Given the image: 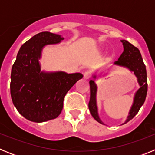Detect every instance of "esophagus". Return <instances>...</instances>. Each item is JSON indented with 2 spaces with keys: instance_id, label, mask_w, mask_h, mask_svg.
Masks as SVG:
<instances>
[{
  "instance_id": "1",
  "label": "esophagus",
  "mask_w": 155,
  "mask_h": 155,
  "mask_svg": "<svg viewBox=\"0 0 155 155\" xmlns=\"http://www.w3.org/2000/svg\"><path fill=\"white\" fill-rule=\"evenodd\" d=\"M91 74L89 71H86V72H84V79H89L90 78H91Z\"/></svg>"
}]
</instances>
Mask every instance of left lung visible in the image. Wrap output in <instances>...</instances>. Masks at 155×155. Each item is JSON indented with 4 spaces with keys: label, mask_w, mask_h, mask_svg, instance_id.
I'll use <instances>...</instances> for the list:
<instances>
[{
    "label": "left lung",
    "mask_w": 155,
    "mask_h": 155,
    "mask_svg": "<svg viewBox=\"0 0 155 155\" xmlns=\"http://www.w3.org/2000/svg\"><path fill=\"white\" fill-rule=\"evenodd\" d=\"M121 42L124 45V50L121 56L119 57L118 61H115L114 64L116 65L125 67L130 70L131 71H134V74L137 78L139 84L140 85V87L135 94L132 107L130 110L127 120L124 124H125L136 116L142 105L144 103L147 92V82L146 66L143 64L141 54L140 50H138V48L134 46L127 40H121ZM94 78H95V76H94ZM89 84L90 101L88 103V108H89L90 113L93 116V118L96 121H98L99 124H104L102 120L99 119V116L98 115V109L96 105L97 86L93 80L90 81Z\"/></svg>",
    "instance_id": "1"
}]
</instances>
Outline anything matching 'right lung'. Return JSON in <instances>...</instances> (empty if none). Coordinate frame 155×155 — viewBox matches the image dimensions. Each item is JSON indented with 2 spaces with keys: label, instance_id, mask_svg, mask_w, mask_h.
I'll use <instances>...</instances> for the list:
<instances>
[{
  "label": "right lung",
  "instance_id": "obj_1",
  "mask_svg": "<svg viewBox=\"0 0 155 155\" xmlns=\"http://www.w3.org/2000/svg\"><path fill=\"white\" fill-rule=\"evenodd\" d=\"M60 35L42 31L21 46L11 74V95L18 113L31 122L42 123L57 118L64 106L66 94L83 78L80 73H46L39 59L42 47L63 40Z\"/></svg>",
  "mask_w": 155,
  "mask_h": 155
}]
</instances>
